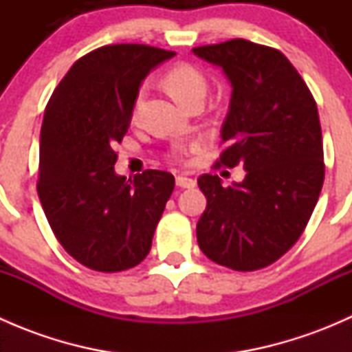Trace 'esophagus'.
Masks as SVG:
<instances>
[{
    "label": "esophagus",
    "instance_id": "34e87169",
    "mask_svg": "<svg viewBox=\"0 0 352 352\" xmlns=\"http://www.w3.org/2000/svg\"><path fill=\"white\" fill-rule=\"evenodd\" d=\"M175 184L180 187V189H192V187H196V180L189 179V177H184V175L177 177Z\"/></svg>",
    "mask_w": 352,
    "mask_h": 352
}]
</instances>
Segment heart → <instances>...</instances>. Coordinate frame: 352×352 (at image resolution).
<instances>
[{
	"label": "heart",
	"mask_w": 352,
	"mask_h": 352,
	"mask_svg": "<svg viewBox=\"0 0 352 352\" xmlns=\"http://www.w3.org/2000/svg\"><path fill=\"white\" fill-rule=\"evenodd\" d=\"M163 83L168 88L170 94L173 95V98L184 105L192 104L194 100H199V98L204 100L206 91H208V78L202 73V69L190 65V63H177V65L170 66L163 74ZM144 95H146V88H138L136 95L133 98V107H131V116L134 119L140 116ZM187 153H189V148L177 146L172 156L175 160H184V156Z\"/></svg>",
	"instance_id": "b5f03b06"
}]
</instances>
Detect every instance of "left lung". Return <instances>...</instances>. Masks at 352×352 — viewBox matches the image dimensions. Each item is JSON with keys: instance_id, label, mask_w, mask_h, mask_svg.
<instances>
[{"instance_id": "8db88e82", "label": "left lung", "mask_w": 352, "mask_h": 352, "mask_svg": "<svg viewBox=\"0 0 352 352\" xmlns=\"http://www.w3.org/2000/svg\"><path fill=\"white\" fill-rule=\"evenodd\" d=\"M194 54L223 67L232 81L214 168L242 165L243 182L223 187L218 175L197 179L208 206L197 243L208 258L233 271L267 267L298 242L324 186L320 119L310 88L281 51L232 38Z\"/></svg>"}]
</instances>
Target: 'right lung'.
I'll list each match as a JSON object with an SVG mask.
<instances>
[{
  "mask_svg": "<svg viewBox=\"0 0 352 352\" xmlns=\"http://www.w3.org/2000/svg\"><path fill=\"white\" fill-rule=\"evenodd\" d=\"M175 52L112 44L81 56L49 98L41 129L37 192L63 248L85 267L120 272L144 261L175 179L144 170L126 180L113 150L151 67Z\"/></svg>",
  "mask_w": 352,
  "mask_h": 352,
  "instance_id": "right-lung-1",
  "label": "right lung"
}]
</instances>
